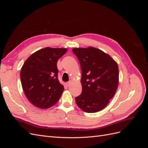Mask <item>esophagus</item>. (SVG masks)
I'll list each match as a JSON object with an SVG mask.
<instances>
[{
    "label": "esophagus",
    "instance_id": "1",
    "mask_svg": "<svg viewBox=\"0 0 148 148\" xmlns=\"http://www.w3.org/2000/svg\"><path fill=\"white\" fill-rule=\"evenodd\" d=\"M71 82L70 81V82H69L66 83V84H66V86H70V85L71 84Z\"/></svg>",
    "mask_w": 148,
    "mask_h": 148
}]
</instances>
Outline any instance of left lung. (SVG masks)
I'll use <instances>...</instances> for the list:
<instances>
[{"instance_id":"left-lung-1","label":"left lung","mask_w":148,"mask_h":148,"mask_svg":"<svg viewBox=\"0 0 148 148\" xmlns=\"http://www.w3.org/2000/svg\"><path fill=\"white\" fill-rule=\"evenodd\" d=\"M82 69V92L76 97L77 106L88 113L104 109L119 84V67L110 56L99 49L74 48Z\"/></svg>"}]
</instances>
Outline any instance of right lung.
I'll use <instances>...</instances> for the list:
<instances>
[{
  "instance_id": "obj_1",
  "label": "right lung",
  "mask_w": 148,
  "mask_h": 148,
  "mask_svg": "<svg viewBox=\"0 0 148 148\" xmlns=\"http://www.w3.org/2000/svg\"><path fill=\"white\" fill-rule=\"evenodd\" d=\"M66 51L65 48L46 47L25 62L20 71L22 88L36 107L47 109L59 101L64 88L58 79L57 63Z\"/></svg>"
}]
</instances>
